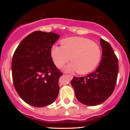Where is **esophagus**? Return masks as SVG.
I'll return each instance as SVG.
<instances>
[{"label": "esophagus", "instance_id": "obj_1", "mask_svg": "<svg viewBox=\"0 0 130 130\" xmlns=\"http://www.w3.org/2000/svg\"><path fill=\"white\" fill-rule=\"evenodd\" d=\"M66 75L68 76V77L70 78V79H72L73 77V75H71V74H66Z\"/></svg>", "mask_w": 130, "mask_h": 130}]
</instances>
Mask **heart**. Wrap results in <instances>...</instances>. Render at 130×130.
<instances>
[{
  "label": "heart",
  "mask_w": 130,
  "mask_h": 130,
  "mask_svg": "<svg viewBox=\"0 0 130 130\" xmlns=\"http://www.w3.org/2000/svg\"><path fill=\"white\" fill-rule=\"evenodd\" d=\"M61 46L54 44L50 54L58 68L70 60L72 62L64 67L67 72L76 71L79 74L90 72L98 65L101 57V47L96 43L84 37H73L60 41Z\"/></svg>",
  "instance_id": "b5f03b06"
}]
</instances>
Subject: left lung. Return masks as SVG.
Masks as SVG:
<instances>
[{"instance_id":"obj_1","label":"left lung","mask_w":130,"mask_h":130,"mask_svg":"<svg viewBox=\"0 0 130 130\" xmlns=\"http://www.w3.org/2000/svg\"><path fill=\"white\" fill-rule=\"evenodd\" d=\"M102 57L96 70L86 76L74 77L71 81L77 100L87 106L106 100L114 92L119 71L117 56L110 44L100 39Z\"/></svg>"}]
</instances>
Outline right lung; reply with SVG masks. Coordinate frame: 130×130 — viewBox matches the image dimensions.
Instances as JSON below:
<instances>
[{
	"label": "right lung",
	"instance_id": "add662e5",
	"mask_svg": "<svg viewBox=\"0 0 130 130\" xmlns=\"http://www.w3.org/2000/svg\"><path fill=\"white\" fill-rule=\"evenodd\" d=\"M60 38L53 32L35 31L22 40L11 62L13 84L26 103L44 107L56 100L62 73L51 56V46Z\"/></svg>",
	"mask_w": 130,
	"mask_h": 130
}]
</instances>
